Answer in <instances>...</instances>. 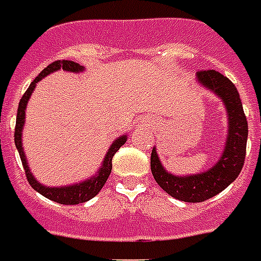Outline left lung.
Returning a JSON list of instances; mask_svg holds the SVG:
<instances>
[{
	"mask_svg": "<svg viewBox=\"0 0 261 261\" xmlns=\"http://www.w3.org/2000/svg\"><path fill=\"white\" fill-rule=\"evenodd\" d=\"M197 83L222 101L228 115V135L219 160L211 169L198 174L175 175L169 173L162 164L156 146L150 156L151 174L157 184L173 198L184 202L206 201L223 191L238 178L245 164L249 134L239 92L228 77L215 70H205L197 73Z\"/></svg>",
	"mask_w": 261,
	"mask_h": 261,
	"instance_id": "8db88e82",
	"label": "left lung"
}]
</instances>
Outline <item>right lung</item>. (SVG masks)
Instances as JSON below:
<instances>
[{"label":"right lung","mask_w":261,"mask_h":261,"mask_svg":"<svg viewBox=\"0 0 261 261\" xmlns=\"http://www.w3.org/2000/svg\"><path fill=\"white\" fill-rule=\"evenodd\" d=\"M59 70H64L68 73H81L84 71V66H80L79 63L70 62V60H57L49 64L47 67L43 68L40 71V74L31 83V86L27 90V92L23 94V97L19 101L18 105V112H16V125H15V146L18 151H19V156H21L22 166L25 169V174L29 181V184L32 186L35 191H38L39 194H42L46 198L55 201L57 204L63 205H77L81 202H87L91 198H94L101 188L104 187V184L108 180V177L111 174V170H112V157L115 154L116 151L119 150V147L122 145H125L127 136L126 135H122L119 138H116L114 140V143L110 146V149L107 151V154L102 159V163L99 166V169L97 170V174L88 177L87 180L80 181V182H75V184H70V186H63V187H47L40 184L35 175L32 174V171L29 169V164H28L27 156H25V151H23V146H22V130H23V125H25V115H27V107L28 101L32 95L35 87L38 84L39 81L42 79H45L46 75L51 74L55 71Z\"/></svg>","instance_id":"1"}]
</instances>
